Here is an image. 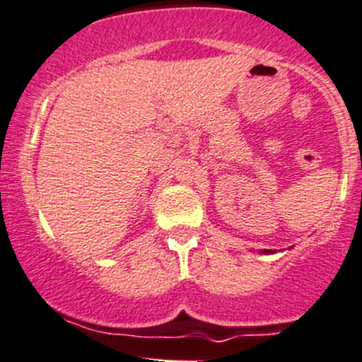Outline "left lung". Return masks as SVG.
Listing matches in <instances>:
<instances>
[{"label":"left lung","mask_w":362,"mask_h":362,"mask_svg":"<svg viewBox=\"0 0 362 362\" xmlns=\"http://www.w3.org/2000/svg\"><path fill=\"white\" fill-rule=\"evenodd\" d=\"M262 253H272V250H264Z\"/></svg>","instance_id":"1"}]
</instances>
